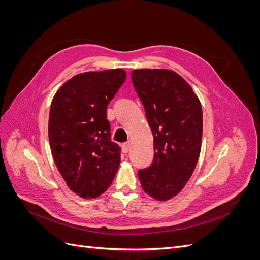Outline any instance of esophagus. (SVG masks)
<instances>
[{
    "mask_svg": "<svg viewBox=\"0 0 260 260\" xmlns=\"http://www.w3.org/2000/svg\"><path fill=\"white\" fill-rule=\"evenodd\" d=\"M130 146H131V144H130V142H125V143H123L122 144V148H123V151L127 153V152H129V149H130Z\"/></svg>",
    "mask_w": 260,
    "mask_h": 260,
    "instance_id": "1",
    "label": "esophagus"
}]
</instances>
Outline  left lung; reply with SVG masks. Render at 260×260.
Here are the masks:
<instances>
[{"instance_id": "obj_1", "label": "left lung", "mask_w": 260, "mask_h": 260, "mask_svg": "<svg viewBox=\"0 0 260 260\" xmlns=\"http://www.w3.org/2000/svg\"><path fill=\"white\" fill-rule=\"evenodd\" d=\"M131 78L154 137V159L138 171L140 182L152 198L167 201L182 190L198 164L202 105L190 84L172 70H133Z\"/></svg>"}]
</instances>
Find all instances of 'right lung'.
Returning a JSON list of instances; mask_svg holds the SVG:
<instances>
[{"instance_id": "right-lung-1", "label": "right lung", "mask_w": 260, "mask_h": 260, "mask_svg": "<svg viewBox=\"0 0 260 260\" xmlns=\"http://www.w3.org/2000/svg\"><path fill=\"white\" fill-rule=\"evenodd\" d=\"M124 70L79 74L54 95L49 140L55 164L68 187L94 199L112 184L121 148L111 138L107 105L125 79Z\"/></svg>"}]
</instances>
